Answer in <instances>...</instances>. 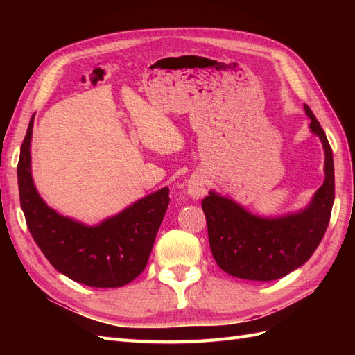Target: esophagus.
<instances>
[{"mask_svg":"<svg viewBox=\"0 0 355 355\" xmlns=\"http://www.w3.org/2000/svg\"><path fill=\"white\" fill-rule=\"evenodd\" d=\"M207 192L206 189V180L202 175H192L187 182V193L191 195L193 200H198L201 197H205Z\"/></svg>","mask_w":355,"mask_h":355,"instance_id":"34e87169","label":"esophagus"}]
</instances>
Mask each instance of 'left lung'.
Listing matches in <instances>:
<instances>
[{
  "mask_svg": "<svg viewBox=\"0 0 355 355\" xmlns=\"http://www.w3.org/2000/svg\"><path fill=\"white\" fill-rule=\"evenodd\" d=\"M310 128L325 149V182L311 205L276 220L254 216L236 202L210 192L201 201L209 244L221 270L248 281H276L311 258L325 235L334 202L333 149L313 111L305 105Z\"/></svg>",
  "mask_w": 355,
  "mask_h": 355,
  "instance_id": "obj_1",
  "label": "left lung"
}]
</instances>
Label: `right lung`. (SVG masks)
<instances>
[{"label": "right lung", "instance_id": "right-lung-1", "mask_svg": "<svg viewBox=\"0 0 355 355\" xmlns=\"http://www.w3.org/2000/svg\"><path fill=\"white\" fill-rule=\"evenodd\" d=\"M30 120L18 162L21 209L45 258L67 277L96 288H117L145 270L157 232L169 206V189L134 202L96 227L61 216L37 195L30 172Z\"/></svg>", "mask_w": 355, "mask_h": 355}]
</instances>
